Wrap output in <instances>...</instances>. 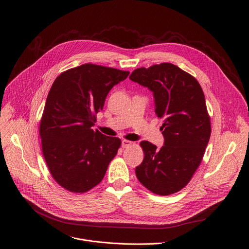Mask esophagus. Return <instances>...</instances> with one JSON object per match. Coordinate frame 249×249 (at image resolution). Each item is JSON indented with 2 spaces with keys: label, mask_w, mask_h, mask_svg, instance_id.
Segmentation results:
<instances>
[{
  "label": "esophagus",
  "mask_w": 249,
  "mask_h": 249,
  "mask_svg": "<svg viewBox=\"0 0 249 249\" xmlns=\"http://www.w3.org/2000/svg\"><path fill=\"white\" fill-rule=\"evenodd\" d=\"M121 145H122V147H123V148H126V147H128V146H130V145H131V142H130V141H128V140H122Z\"/></svg>",
  "instance_id": "34e87169"
}]
</instances>
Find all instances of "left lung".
<instances>
[{
	"label": "left lung",
	"mask_w": 249,
	"mask_h": 249,
	"mask_svg": "<svg viewBox=\"0 0 249 249\" xmlns=\"http://www.w3.org/2000/svg\"><path fill=\"white\" fill-rule=\"evenodd\" d=\"M129 78L153 92L156 115L164 119V145L141 142L145 156L136 176L156 195L175 194L190 182L210 141L205 94L194 76L168 62L140 67Z\"/></svg>",
	"instance_id": "left-lung-1"
}]
</instances>
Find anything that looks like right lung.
<instances>
[{"mask_svg":"<svg viewBox=\"0 0 249 249\" xmlns=\"http://www.w3.org/2000/svg\"><path fill=\"white\" fill-rule=\"evenodd\" d=\"M128 75V71L86 63L62 72L52 85L39 136L49 170L65 190L92 189L116 156L121 140L92 127L111 88Z\"/></svg>","mask_w":249,"mask_h":249,"instance_id":"right-lung-1","label":"right lung"}]
</instances>
